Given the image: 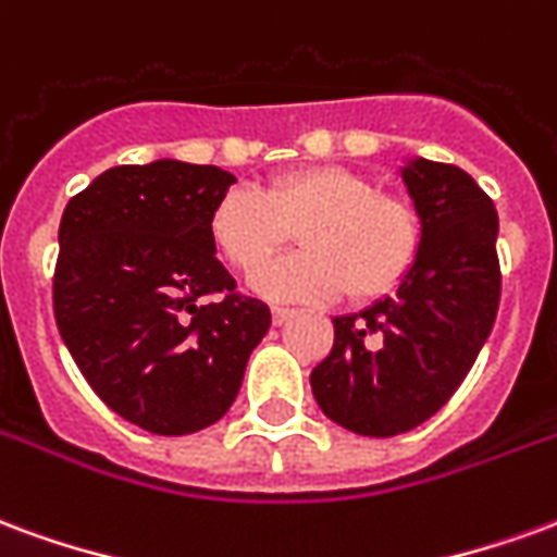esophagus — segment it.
<instances>
[{
    "mask_svg": "<svg viewBox=\"0 0 557 557\" xmlns=\"http://www.w3.org/2000/svg\"><path fill=\"white\" fill-rule=\"evenodd\" d=\"M294 314H296L294 308H282V306H275V308H273V323H275V326H282V323H287V320L294 318Z\"/></svg>",
    "mask_w": 557,
    "mask_h": 557,
    "instance_id": "esophagus-1",
    "label": "esophagus"
}]
</instances>
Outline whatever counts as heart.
Returning <instances> with one entry per match:
<instances>
[{
    "instance_id": "obj_1",
    "label": "heart",
    "mask_w": 557,
    "mask_h": 557,
    "mask_svg": "<svg viewBox=\"0 0 557 557\" xmlns=\"http://www.w3.org/2000/svg\"><path fill=\"white\" fill-rule=\"evenodd\" d=\"M307 246L251 278L273 299H376L412 270L421 243L416 213L376 193L359 172L311 165L282 174L261 193L228 189L210 210V237L237 270L251 273L289 238Z\"/></svg>"
}]
</instances>
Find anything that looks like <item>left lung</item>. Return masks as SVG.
<instances>
[{"mask_svg": "<svg viewBox=\"0 0 557 557\" xmlns=\"http://www.w3.org/2000/svg\"><path fill=\"white\" fill-rule=\"evenodd\" d=\"M421 222L412 270L359 314L335 318V344L311 371L320 409L359 436H397L436 416L460 388L498 311V213L448 162L400 169Z\"/></svg>", "mask_w": 557, "mask_h": 557, "instance_id": "left-lung-1", "label": "left lung"}]
</instances>
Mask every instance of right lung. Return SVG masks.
<instances>
[{"mask_svg":"<svg viewBox=\"0 0 557 557\" xmlns=\"http://www.w3.org/2000/svg\"><path fill=\"white\" fill-rule=\"evenodd\" d=\"M237 177L216 165H115L59 225L52 308L97 397L157 436L216 424L273 323L219 263L210 210ZM220 299L205 304L203 296Z\"/></svg>","mask_w":557,"mask_h":557,"instance_id":"1","label":"right lung"}]
</instances>
